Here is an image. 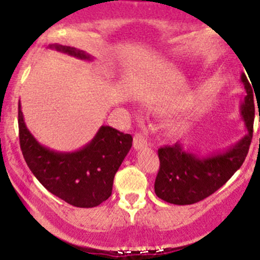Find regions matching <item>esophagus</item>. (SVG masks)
I'll return each instance as SVG.
<instances>
[{"label": "esophagus", "instance_id": "obj_1", "mask_svg": "<svg viewBox=\"0 0 260 260\" xmlns=\"http://www.w3.org/2000/svg\"><path fill=\"white\" fill-rule=\"evenodd\" d=\"M147 141L144 139V137L141 135V133H137L135 136V138H133V147H135L136 150H139V149H144L145 147H147Z\"/></svg>", "mask_w": 260, "mask_h": 260}]
</instances>
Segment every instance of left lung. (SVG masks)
Listing matches in <instances>:
<instances>
[{"label": "left lung", "instance_id": "1", "mask_svg": "<svg viewBox=\"0 0 260 260\" xmlns=\"http://www.w3.org/2000/svg\"><path fill=\"white\" fill-rule=\"evenodd\" d=\"M241 81L247 93L241 104V117L246 125V135L228 149L206 156L186 152L179 142L159 148L160 168L154 184V191L159 199L174 205L195 204L223 186L242 167L253 137L254 88L252 90L244 74L241 75Z\"/></svg>", "mask_w": 260, "mask_h": 260}]
</instances>
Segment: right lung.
Returning <instances> with one entry per match:
<instances>
[{"mask_svg":"<svg viewBox=\"0 0 260 260\" xmlns=\"http://www.w3.org/2000/svg\"><path fill=\"white\" fill-rule=\"evenodd\" d=\"M51 49L81 60H92L84 50L53 44ZM19 144L28 168L53 195L76 207H95L112 193L115 174L131 147L132 136L110 125H101L92 141L75 152H56L34 138L24 123L18 104Z\"/></svg>","mask_w":260,"mask_h":260,"instance_id":"add662e5","label":"right lung"}]
</instances>
